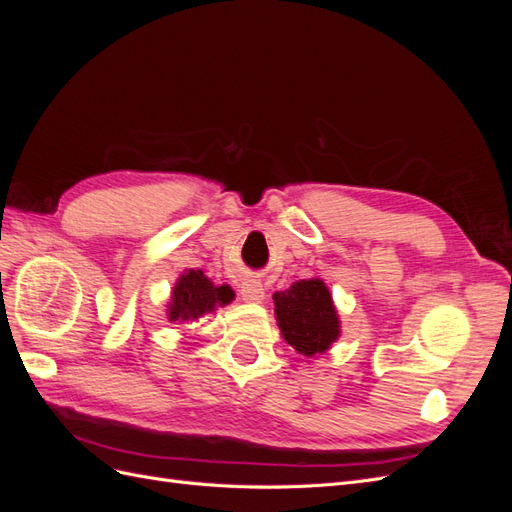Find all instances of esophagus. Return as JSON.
<instances>
[{"mask_svg":"<svg viewBox=\"0 0 512 512\" xmlns=\"http://www.w3.org/2000/svg\"><path fill=\"white\" fill-rule=\"evenodd\" d=\"M241 297L247 303H262V299H265V288L254 277H247L241 284Z\"/></svg>","mask_w":512,"mask_h":512,"instance_id":"obj_1","label":"esophagus"}]
</instances>
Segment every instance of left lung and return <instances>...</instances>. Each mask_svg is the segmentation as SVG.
Segmentation results:
<instances>
[{"mask_svg": "<svg viewBox=\"0 0 512 512\" xmlns=\"http://www.w3.org/2000/svg\"><path fill=\"white\" fill-rule=\"evenodd\" d=\"M275 318L286 342L303 356L322 354L339 337V316L320 277L294 282L273 294Z\"/></svg>", "mask_w": 512, "mask_h": 512, "instance_id": "obj_1", "label": "left lung"}]
</instances>
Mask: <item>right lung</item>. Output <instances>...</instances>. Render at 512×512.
Listing matches in <instances>:
<instances>
[{
    "label": "right lung",
    "mask_w": 512,
    "mask_h": 512,
    "mask_svg": "<svg viewBox=\"0 0 512 512\" xmlns=\"http://www.w3.org/2000/svg\"><path fill=\"white\" fill-rule=\"evenodd\" d=\"M232 299L235 292L230 286H215L200 269H188L181 273L170 294L166 314L170 322H190L215 312V307L228 305Z\"/></svg>",
    "instance_id": "add662e5"
}]
</instances>
